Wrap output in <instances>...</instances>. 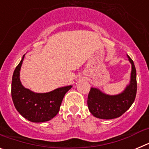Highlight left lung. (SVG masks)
Masks as SVG:
<instances>
[{
  "label": "left lung",
  "mask_w": 149,
  "mask_h": 149,
  "mask_svg": "<svg viewBox=\"0 0 149 149\" xmlns=\"http://www.w3.org/2000/svg\"><path fill=\"white\" fill-rule=\"evenodd\" d=\"M131 63L130 84L122 93L109 95L97 88H91L88 95L87 105L89 112L95 117L101 119H112L121 116L134 103L136 95V72L134 61L127 56Z\"/></svg>",
  "instance_id": "8db88e82"
}]
</instances>
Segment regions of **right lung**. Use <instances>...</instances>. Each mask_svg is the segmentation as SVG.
I'll return each instance as SVG.
<instances>
[{"label":"right lung","mask_w":149,"mask_h":149,"mask_svg":"<svg viewBox=\"0 0 149 149\" xmlns=\"http://www.w3.org/2000/svg\"><path fill=\"white\" fill-rule=\"evenodd\" d=\"M24 55L13 72L11 89L13 104L18 113L28 121L47 122L58 113L63 97L72 86L57 88L46 93H35L23 86L19 77Z\"/></svg>","instance_id":"right-lung-1"}]
</instances>
